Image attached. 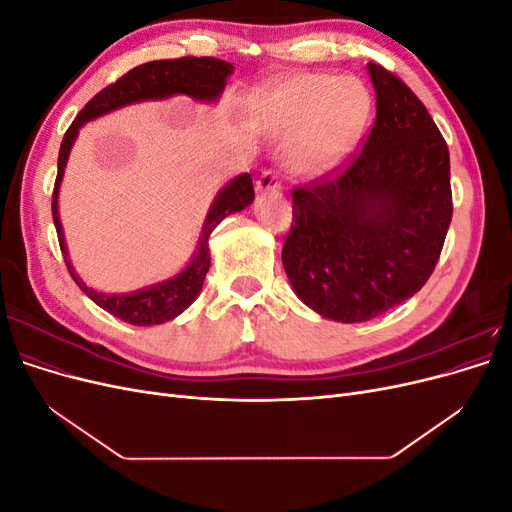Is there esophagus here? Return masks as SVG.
Here are the masks:
<instances>
[{"label": "esophagus", "instance_id": "esophagus-1", "mask_svg": "<svg viewBox=\"0 0 512 512\" xmlns=\"http://www.w3.org/2000/svg\"><path fill=\"white\" fill-rule=\"evenodd\" d=\"M256 190L260 194H267V192H280L282 190V181L280 175L275 173V170H265L256 181Z\"/></svg>", "mask_w": 512, "mask_h": 512}]
</instances>
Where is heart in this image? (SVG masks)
<instances>
[{
	"mask_svg": "<svg viewBox=\"0 0 512 512\" xmlns=\"http://www.w3.org/2000/svg\"><path fill=\"white\" fill-rule=\"evenodd\" d=\"M367 111L369 96L359 81L316 72L290 76L260 98V119L271 134H297L288 162L301 175H314L342 156Z\"/></svg>",
	"mask_w": 512,
	"mask_h": 512,
	"instance_id": "b5f03b06",
	"label": "heart"
}]
</instances>
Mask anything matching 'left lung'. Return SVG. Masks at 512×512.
I'll return each mask as SVG.
<instances>
[{
    "label": "left lung",
    "instance_id": "8db88e82",
    "mask_svg": "<svg viewBox=\"0 0 512 512\" xmlns=\"http://www.w3.org/2000/svg\"><path fill=\"white\" fill-rule=\"evenodd\" d=\"M376 123L350 166L292 192L282 250L294 294L322 318L365 322L408 301L436 269L453 218L451 158L427 108L367 64Z\"/></svg>",
    "mask_w": 512,
    "mask_h": 512
}]
</instances>
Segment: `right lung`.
<instances>
[{"label": "right lung", "mask_w": 512, "mask_h": 512, "mask_svg": "<svg viewBox=\"0 0 512 512\" xmlns=\"http://www.w3.org/2000/svg\"><path fill=\"white\" fill-rule=\"evenodd\" d=\"M235 72V66L228 64L224 59L215 57H181V59H160L149 61V64L136 66L128 74L113 85L102 89L100 94L85 104L83 111L76 115L72 126L68 128L64 141L59 147V160H57V179L53 190V222L57 228V239L61 254H64L66 267L87 297L106 309L108 314L115 318L130 322L134 327H151V324H162L177 318L188 309L194 299L203 290L205 275L211 265V252H209V237L224 218L230 213L243 211L254 203V183L252 175L243 173L235 179H230L224 188L215 194L213 203L207 211V218L200 228V235L196 241V250L179 273L173 277H166L162 282L143 286L130 292H98L89 288L79 273L74 271L68 245L64 237V226L59 220V188L61 179H64V170L70 158V151L79 138V130L85 123L94 121L102 115L119 111L123 106L147 102V100H168L173 96H188L196 102L213 104L222 98V91L226 87L228 76Z\"/></svg>", "instance_id": "obj_1"}]
</instances>
